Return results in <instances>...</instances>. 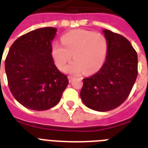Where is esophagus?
Masks as SVG:
<instances>
[{"label": "esophagus", "instance_id": "1", "mask_svg": "<svg viewBox=\"0 0 148 148\" xmlns=\"http://www.w3.org/2000/svg\"><path fill=\"white\" fill-rule=\"evenodd\" d=\"M72 79H73V77L68 76V80H69V82H70V83L72 81Z\"/></svg>", "mask_w": 148, "mask_h": 148}]
</instances>
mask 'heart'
<instances>
[{"label":"heart","instance_id":"1","mask_svg":"<svg viewBox=\"0 0 148 148\" xmlns=\"http://www.w3.org/2000/svg\"><path fill=\"white\" fill-rule=\"evenodd\" d=\"M62 44L53 43L52 56L56 66L63 71L66 68L71 74H85L97 72L101 68L106 58L108 43L106 38L100 33L86 30H74L64 34L62 38Z\"/></svg>","mask_w":148,"mask_h":148}]
</instances>
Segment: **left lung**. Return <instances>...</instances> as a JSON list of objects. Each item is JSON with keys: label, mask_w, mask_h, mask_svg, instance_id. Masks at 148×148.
<instances>
[{"label": "left lung", "mask_w": 148, "mask_h": 148, "mask_svg": "<svg viewBox=\"0 0 148 148\" xmlns=\"http://www.w3.org/2000/svg\"><path fill=\"white\" fill-rule=\"evenodd\" d=\"M108 43L106 60L100 70L84 78L80 98L96 111H108L122 105L130 95L138 76V56L123 36L104 29Z\"/></svg>", "instance_id": "8db88e82"}]
</instances>
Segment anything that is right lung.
<instances>
[{
	"label": "right lung",
	"mask_w": 148,
	"mask_h": 148,
	"mask_svg": "<svg viewBox=\"0 0 148 148\" xmlns=\"http://www.w3.org/2000/svg\"><path fill=\"white\" fill-rule=\"evenodd\" d=\"M57 29L47 27L28 32L13 43L5 60L9 88L21 105L44 110L60 101L68 80L55 65L52 41Z\"/></svg>",
	"instance_id": "obj_1"
}]
</instances>
